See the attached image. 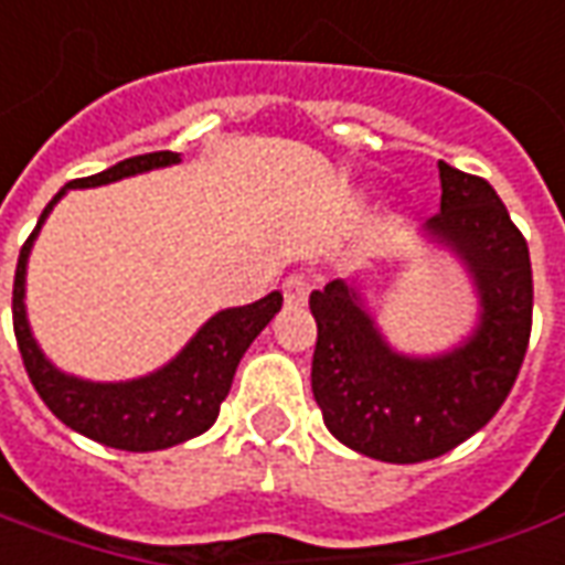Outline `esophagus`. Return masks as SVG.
Instances as JSON below:
<instances>
[{
	"instance_id": "esophagus-1",
	"label": "esophagus",
	"mask_w": 565,
	"mask_h": 565,
	"mask_svg": "<svg viewBox=\"0 0 565 565\" xmlns=\"http://www.w3.org/2000/svg\"><path fill=\"white\" fill-rule=\"evenodd\" d=\"M282 295H286V303H289V307H303L307 298H310V282H307L301 274H291L289 279L282 282Z\"/></svg>"
}]
</instances>
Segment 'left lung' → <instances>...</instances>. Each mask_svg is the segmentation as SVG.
Returning <instances> with one entry per match:
<instances>
[{
    "label": "left lung",
    "mask_w": 565,
    "mask_h": 565,
    "mask_svg": "<svg viewBox=\"0 0 565 565\" xmlns=\"http://www.w3.org/2000/svg\"><path fill=\"white\" fill-rule=\"evenodd\" d=\"M441 212L419 237L454 255L475 291V322L438 353H402L362 286L331 279L310 295L313 398L328 431L380 462H423L483 429L518 380L532 326L526 239L490 182L438 161Z\"/></svg>",
    "instance_id": "8db88e82"
}]
</instances>
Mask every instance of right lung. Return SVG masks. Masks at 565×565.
I'll return each instance as SVG.
<instances>
[{"label": "right lung", "mask_w": 565, "mask_h": 565, "mask_svg": "<svg viewBox=\"0 0 565 565\" xmlns=\"http://www.w3.org/2000/svg\"><path fill=\"white\" fill-rule=\"evenodd\" d=\"M173 163H182V154L154 151V154L127 158L103 173L75 179L60 188L42 212L30 239L23 243L18 274H14V334L35 392L51 407V414L60 423H66L72 431L130 454L167 450L210 429L231 392L239 359L246 355L252 340L267 328V322L282 310V295L270 291L262 301L225 307L212 313L170 362H163L148 374L130 380H87L54 365L39 347L26 316V267L47 215L70 191L111 185Z\"/></svg>", "instance_id": "obj_1"}]
</instances>
